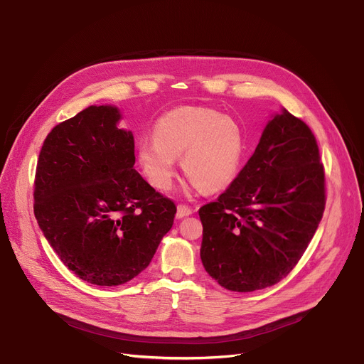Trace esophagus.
<instances>
[{"label":"esophagus","instance_id":"34e87169","mask_svg":"<svg viewBox=\"0 0 364 364\" xmlns=\"http://www.w3.org/2000/svg\"><path fill=\"white\" fill-rule=\"evenodd\" d=\"M193 213V209H190L188 206H186V205H178L177 206V218H184V216H188V215H191Z\"/></svg>","mask_w":364,"mask_h":364}]
</instances>
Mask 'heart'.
<instances>
[{
	"label": "heart",
	"mask_w": 364,
	"mask_h": 364,
	"mask_svg": "<svg viewBox=\"0 0 364 364\" xmlns=\"http://www.w3.org/2000/svg\"><path fill=\"white\" fill-rule=\"evenodd\" d=\"M154 140L137 144V164L158 190H169L177 166L193 188L215 193L227 188L238 176L246 141L231 117L206 107H180L164 114L154 126Z\"/></svg>",
	"instance_id": "heart-1"
}]
</instances>
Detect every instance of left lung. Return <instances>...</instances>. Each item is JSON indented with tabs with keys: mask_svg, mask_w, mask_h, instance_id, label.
Returning <instances> with one entry per match:
<instances>
[{
	"mask_svg": "<svg viewBox=\"0 0 364 364\" xmlns=\"http://www.w3.org/2000/svg\"><path fill=\"white\" fill-rule=\"evenodd\" d=\"M316 139L285 108L274 114L230 187L199 209L200 259L221 287L250 293L287 277L325 210V173Z\"/></svg>",
	"mask_w": 364,
	"mask_h": 364,
	"instance_id": "obj_1",
	"label": "left lung"
}]
</instances>
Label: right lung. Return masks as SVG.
Wrapping results in <instances>:
<instances>
[{
    "label": "right lung",
    "instance_id": "right-lung-1",
    "mask_svg": "<svg viewBox=\"0 0 364 364\" xmlns=\"http://www.w3.org/2000/svg\"><path fill=\"white\" fill-rule=\"evenodd\" d=\"M112 105H90L46 136L35 177V216L80 279L126 284L149 266L177 208L134 169L133 133Z\"/></svg>",
    "mask_w": 364,
    "mask_h": 364
}]
</instances>
